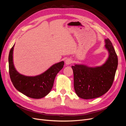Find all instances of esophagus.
I'll return each instance as SVG.
<instances>
[{
	"instance_id": "esophagus-1",
	"label": "esophagus",
	"mask_w": 126,
	"mask_h": 126,
	"mask_svg": "<svg viewBox=\"0 0 126 126\" xmlns=\"http://www.w3.org/2000/svg\"><path fill=\"white\" fill-rule=\"evenodd\" d=\"M71 63H72V60L71 59L68 58L65 60V64L66 65H70L71 64Z\"/></svg>"
}]
</instances>
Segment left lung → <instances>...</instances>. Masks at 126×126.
Segmentation results:
<instances>
[{
    "mask_svg": "<svg viewBox=\"0 0 126 126\" xmlns=\"http://www.w3.org/2000/svg\"><path fill=\"white\" fill-rule=\"evenodd\" d=\"M109 57L103 65L90 67L85 65L72 66L74 88L78 96L83 99L100 97L109 90L113 84L118 65V59L111 42L105 40Z\"/></svg>",
    "mask_w": 126,
    "mask_h": 126,
    "instance_id": "8db88e82",
    "label": "left lung"
}]
</instances>
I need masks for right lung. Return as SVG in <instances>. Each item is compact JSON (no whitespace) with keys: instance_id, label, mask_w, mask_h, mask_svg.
<instances>
[{"instance_id":"obj_1","label":"right lung","mask_w":126,"mask_h":126,"mask_svg":"<svg viewBox=\"0 0 126 126\" xmlns=\"http://www.w3.org/2000/svg\"><path fill=\"white\" fill-rule=\"evenodd\" d=\"M14 45L11 49L9 56V74L14 86L19 92L31 98H41L47 95L53 87L56 75L63 67L64 61L54 64L40 75L25 76L17 72L13 64Z\"/></svg>"}]
</instances>
